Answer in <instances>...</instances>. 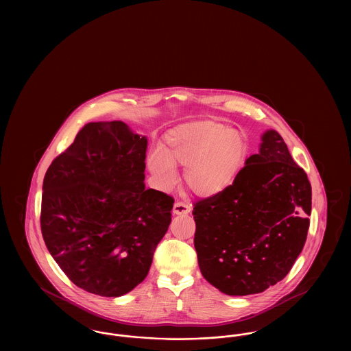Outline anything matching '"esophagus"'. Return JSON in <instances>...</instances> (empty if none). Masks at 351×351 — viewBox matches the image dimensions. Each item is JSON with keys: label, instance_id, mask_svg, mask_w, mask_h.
Returning a JSON list of instances; mask_svg holds the SVG:
<instances>
[{"label": "esophagus", "instance_id": "esophagus-1", "mask_svg": "<svg viewBox=\"0 0 351 351\" xmlns=\"http://www.w3.org/2000/svg\"><path fill=\"white\" fill-rule=\"evenodd\" d=\"M191 209H192V205L191 204H188V202H183V201H176L175 204H173V209H172V212H173V215H188L189 212H191Z\"/></svg>", "mask_w": 351, "mask_h": 351}]
</instances>
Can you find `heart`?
<instances>
[{"mask_svg": "<svg viewBox=\"0 0 351 351\" xmlns=\"http://www.w3.org/2000/svg\"><path fill=\"white\" fill-rule=\"evenodd\" d=\"M249 142L238 130L212 121L178 126L165 136L163 150L149 154V168L166 188L176 184L175 165L184 167V180L199 196L210 197L233 184L245 166Z\"/></svg>", "mask_w": 351, "mask_h": 351, "instance_id": "obj_1", "label": "heart"}]
</instances>
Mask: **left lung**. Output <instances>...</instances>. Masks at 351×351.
I'll return each instance as SVG.
<instances>
[{
	"instance_id": "left-lung-1",
	"label": "left lung",
	"mask_w": 351,
	"mask_h": 351,
	"mask_svg": "<svg viewBox=\"0 0 351 351\" xmlns=\"http://www.w3.org/2000/svg\"><path fill=\"white\" fill-rule=\"evenodd\" d=\"M312 188L275 130L261 136L233 184L196 202L195 249L202 276L229 296L261 293L284 279L309 229Z\"/></svg>"
}]
</instances>
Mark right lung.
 Wrapping results in <instances>:
<instances>
[{
    "label": "right lung",
    "instance_id": "1",
    "mask_svg": "<svg viewBox=\"0 0 351 351\" xmlns=\"http://www.w3.org/2000/svg\"><path fill=\"white\" fill-rule=\"evenodd\" d=\"M147 136L90 122L47 169L40 228L52 258L84 291L118 298L145 280L173 199L146 189Z\"/></svg>",
    "mask_w": 351,
    "mask_h": 351
}]
</instances>
